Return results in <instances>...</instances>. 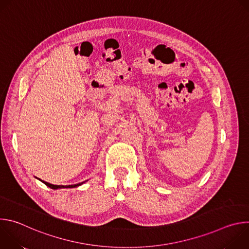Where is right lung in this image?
Returning a JSON list of instances; mask_svg holds the SVG:
<instances>
[{"label":"right lung","instance_id":"1","mask_svg":"<svg viewBox=\"0 0 249 249\" xmlns=\"http://www.w3.org/2000/svg\"><path fill=\"white\" fill-rule=\"evenodd\" d=\"M39 180H40L41 182H43L46 186L50 187L51 189H59V188H74V187L80 186V185H82L83 183H85V181H84V182H81V183H78V184H74V185H66V186H64V185H54V184L48 183V182H46V181H43V180H41V179H39Z\"/></svg>","mask_w":249,"mask_h":249}]
</instances>
